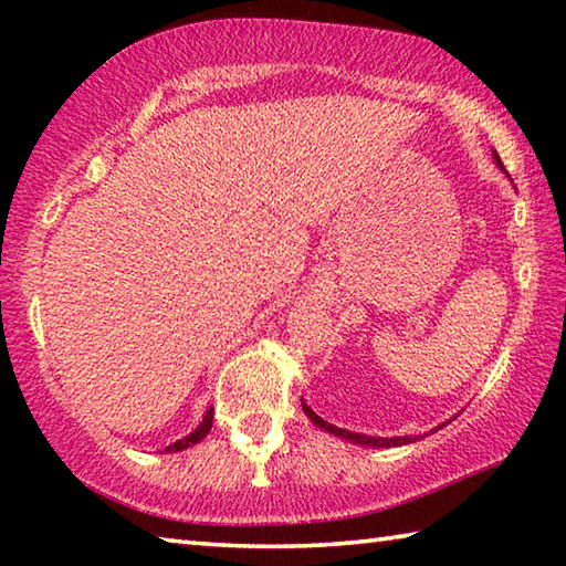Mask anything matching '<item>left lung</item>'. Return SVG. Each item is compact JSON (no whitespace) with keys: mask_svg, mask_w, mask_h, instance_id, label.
<instances>
[{"mask_svg":"<svg viewBox=\"0 0 566 566\" xmlns=\"http://www.w3.org/2000/svg\"><path fill=\"white\" fill-rule=\"evenodd\" d=\"M500 161V159H496ZM502 165V161H500ZM302 409H304V415L310 417L314 424L317 427H322V429H327V432H332V434H337V437H344V439H352V442H357V444H367V447H399V444H407V442H415V437H395V439H381V437H367V434H357V432H347V429H339V427H332L329 421H324L322 417H317L314 415V411L306 407V405H302Z\"/></svg>","mask_w":566,"mask_h":566,"instance_id":"1","label":"left lung"}]
</instances>
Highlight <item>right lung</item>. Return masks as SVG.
Masks as SVG:
<instances>
[{
  "label": "right lung",
  "instance_id": "obj_1",
  "mask_svg": "<svg viewBox=\"0 0 566 566\" xmlns=\"http://www.w3.org/2000/svg\"><path fill=\"white\" fill-rule=\"evenodd\" d=\"M212 411L214 409H209L207 415H205V419H202V424H199L195 432H191L189 437H185V439H179V442H175L171 447H167L165 452H181V449H187V447H191V444H197V442H202V439L207 437V432L209 429H212Z\"/></svg>",
  "mask_w": 566,
  "mask_h": 566
}]
</instances>
